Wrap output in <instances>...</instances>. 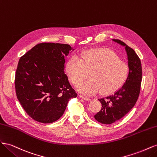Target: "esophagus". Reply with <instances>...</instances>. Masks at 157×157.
I'll use <instances>...</instances> for the list:
<instances>
[{"label":"esophagus","mask_w":157,"mask_h":157,"mask_svg":"<svg viewBox=\"0 0 157 157\" xmlns=\"http://www.w3.org/2000/svg\"><path fill=\"white\" fill-rule=\"evenodd\" d=\"M79 97H80V98H82V99H84V100H86V101H90V100H91V99H90V98H88V97H86V96H82V95H79Z\"/></svg>","instance_id":"obj_1"}]
</instances>
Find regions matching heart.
Returning <instances> with one entry per match:
<instances>
[{"instance_id": "b5f03b06", "label": "heart", "mask_w": 157, "mask_h": 157, "mask_svg": "<svg viewBox=\"0 0 157 157\" xmlns=\"http://www.w3.org/2000/svg\"><path fill=\"white\" fill-rule=\"evenodd\" d=\"M65 69L74 85L82 82L87 77V72H90V80L77 86L80 92L87 95L99 91L104 94L115 92L125 83L130 72L129 66L115 52L102 48L84 52L80 59L71 56L66 63Z\"/></svg>"}]
</instances>
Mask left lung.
<instances>
[{
    "label": "left lung",
    "instance_id": "left-lung-1",
    "mask_svg": "<svg viewBox=\"0 0 157 157\" xmlns=\"http://www.w3.org/2000/svg\"><path fill=\"white\" fill-rule=\"evenodd\" d=\"M113 40L125 46L130 72L125 83L115 93L99 99L102 107L94 118L104 124H110L120 120L135 105L140 95L142 80L141 61L135 51L124 42L118 39Z\"/></svg>",
    "mask_w": 157,
    "mask_h": 157
}]
</instances>
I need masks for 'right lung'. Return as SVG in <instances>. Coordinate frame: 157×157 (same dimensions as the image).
<instances>
[{"label": "right lung", "mask_w": 157, "mask_h": 157, "mask_svg": "<svg viewBox=\"0 0 157 157\" xmlns=\"http://www.w3.org/2000/svg\"><path fill=\"white\" fill-rule=\"evenodd\" d=\"M69 44L42 42L19 60L15 76L16 96L27 114L41 123L63 115L71 98L77 94L64 73Z\"/></svg>", "instance_id": "obj_1"}]
</instances>
